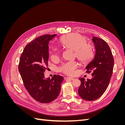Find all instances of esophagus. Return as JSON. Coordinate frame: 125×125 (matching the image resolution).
<instances>
[{
  "instance_id": "obj_1",
  "label": "esophagus",
  "mask_w": 125,
  "mask_h": 125,
  "mask_svg": "<svg viewBox=\"0 0 125 125\" xmlns=\"http://www.w3.org/2000/svg\"><path fill=\"white\" fill-rule=\"evenodd\" d=\"M67 79H69V80H71V81H73V80H74V78H71V77H67V78H66Z\"/></svg>"
}]
</instances>
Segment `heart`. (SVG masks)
I'll return each mask as SVG.
<instances>
[{"instance_id":"obj_1","label":"heart","mask_w":125,"mask_h":125,"mask_svg":"<svg viewBox=\"0 0 125 125\" xmlns=\"http://www.w3.org/2000/svg\"><path fill=\"white\" fill-rule=\"evenodd\" d=\"M60 42L63 46L74 51V56L81 62L86 63L91 60L95 55V51L92 44L86 43L84 37L79 34H71L62 37ZM52 57L54 58L59 54L57 48L54 49ZM78 67L75 61L68 62L62 63L59 68V70L68 75H73Z\"/></svg>"}]
</instances>
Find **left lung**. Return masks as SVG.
I'll return each instance as SVG.
<instances>
[{"label": "left lung", "instance_id": "obj_1", "mask_svg": "<svg viewBox=\"0 0 125 125\" xmlns=\"http://www.w3.org/2000/svg\"><path fill=\"white\" fill-rule=\"evenodd\" d=\"M96 54L94 59L85 68L86 73L92 72V78L85 80L79 78L81 85L78 94L82 99L94 101L100 97L107 89L113 74L114 59L112 52L106 42L97 37H93Z\"/></svg>", "mask_w": 125, "mask_h": 125}]
</instances>
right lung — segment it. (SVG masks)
I'll return each mask as SVG.
<instances>
[{
  "instance_id": "right-lung-1",
  "label": "right lung",
  "mask_w": 125,
  "mask_h": 125,
  "mask_svg": "<svg viewBox=\"0 0 125 125\" xmlns=\"http://www.w3.org/2000/svg\"><path fill=\"white\" fill-rule=\"evenodd\" d=\"M56 34L37 37L26 45L19 63V71L24 87L30 95L41 103H49L57 99L63 77L54 74L45 79L44 72L48 68V43Z\"/></svg>"
}]
</instances>
